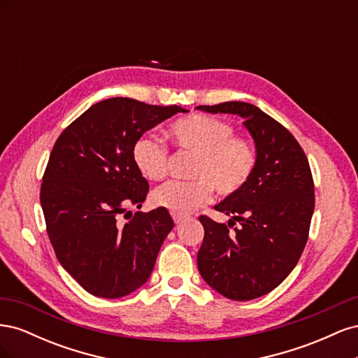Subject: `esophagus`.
Returning a JSON list of instances; mask_svg holds the SVG:
<instances>
[{"label":"esophagus","instance_id":"obj_1","mask_svg":"<svg viewBox=\"0 0 358 358\" xmlns=\"http://www.w3.org/2000/svg\"><path fill=\"white\" fill-rule=\"evenodd\" d=\"M171 216H173V221H175V224H180V222H183V220H185V216L178 215V213H171Z\"/></svg>","mask_w":358,"mask_h":358}]
</instances>
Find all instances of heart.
Wrapping results in <instances>:
<instances>
[{"label":"heart","instance_id":"1","mask_svg":"<svg viewBox=\"0 0 358 358\" xmlns=\"http://www.w3.org/2000/svg\"><path fill=\"white\" fill-rule=\"evenodd\" d=\"M171 142L185 152L196 155L189 182H169L157 188L150 201L171 213L188 215L209 203L213 187L221 196L242 189L257 164L254 145L234 137V128L221 119L192 115L169 128ZM133 159L137 170L149 180L167 175V148L157 138L143 136L134 143Z\"/></svg>","mask_w":358,"mask_h":358}]
</instances>
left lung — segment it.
<instances>
[{
	"label": "left lung",
	"instance_id": "left-lung-1",
	"mask_svg": "<svg viewBox=\"0 0 358 358\" xmlns=\"http://www.w3.org/2000/svg\"><path fill=\"white\" fill-rule=\"evenodd\" d=\"M208 113L243 119L257 164L246 185L215 210L230 215L229 226L200 216L204 239L197 266L204 282L221 296L245 301L275 289L296 267L305 249L315 197L308 158L297 140L259 107L243 101L199 106Z\"/></svg>",
	"mask_w": 358,
	"mask_h": 358
}]
</instances>
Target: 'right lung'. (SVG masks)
<instances>
[{
    "mask_svg": "<svg viewBox=\"0 0 358 358\" xmlns=\"http://www.w3.org/2000/svg\"><path fill=\"white\" fill-rule=\"evenodd\" d=\"M116 96L91 106L58 137L40 203L58 262L96 297L119 299L148 282L175 222L167 209L142 208L148 180L134 164L137 140L176 113Z\"/></svg>",
    "mask_w": 358,
    "mask_h": 358,
    "instance_id": "right-lung-1",
    "label": "right lung"
}]
</instances>
